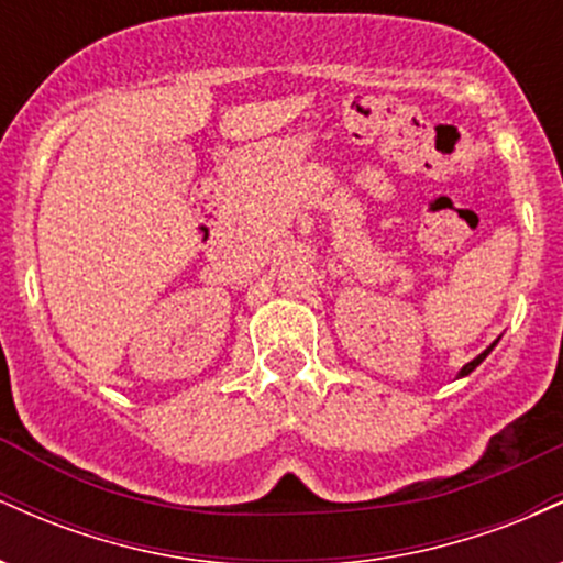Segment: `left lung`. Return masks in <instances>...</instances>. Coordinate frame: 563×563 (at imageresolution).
<instances>
[{"label":"left lung","instance_id":"1","mask_svg":"<svg viewBox=\"0 0 563 563\" xmlns=\"http://www.w3.org/2000/svg\"><path fill=\"white\" fill-rule=\"evenodd\" d=\"M497 346V341H495V344H489L487 349H484V352L479 354V357H474V360H471V363H466V365H463L461 367V371H457V378H466L468 376V373H474L476 371V367H479L482 363H484V360H487V354L489 352H493V349Z\"/></svg>","mask_w":563,"mask_h":563}]
</instances>
